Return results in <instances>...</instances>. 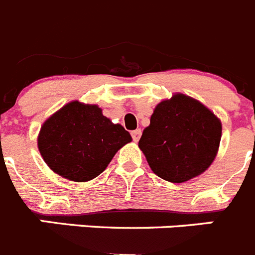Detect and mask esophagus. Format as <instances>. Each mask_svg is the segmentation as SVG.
<instances>
[{
    "instance_id": "obj_1",
    "label": "esophagus",
    "mask_w": 255,
    "mask_h": 255,
    "mask_svg": "<svg viewBox=\"0 0 255 255\" xmlns=\"http://www.w3.org/2000/svg\"><path fill=\"white\" fill-rule=\"evenodd\" d=\"M131 136H132V140H134L135 143H136V141H139L140 136H141V130L140 129L134 130V131L131 132Z\"/></svg>"
}]
</instances>
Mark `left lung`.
Here are the masks:
<instances>
[{"mask_svg": "<svg viewBox=\"0 0 255 255\" xmlns=\"http://www.w3.org/2000/svg\"><path fill=\"white\" fill-rule=\"evenodd\" d=\"M221 129V121L205 105L176 93L156 105L139 148L156 176L182 183L211 165L220 145Z\"/></svg>", "mask_w": 255, "mask_h": 255, "instance_id": "8db88e82", "label": "left lung"}]
</instances>
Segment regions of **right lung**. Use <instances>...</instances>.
I'll return each instance as SVG.
<instances>
[{
	"mask_svg": "<svg viewBox=\"0 0 255 255\" xmlns=\"http://www.w3.org/2000/svg\"><path fill=\"white\" fill-rule=\"evenodd\" d=\"M131 141L129 131L112 124L97 105L72 101L41 126L37 148L53 172L87 182L106 169L118 150Z\"/></svg>",
	"mask_w": 255,
	"mask_h": 255,
	"instance_id": "add662e5",
	"label": "right lung"
}]
</instances>
